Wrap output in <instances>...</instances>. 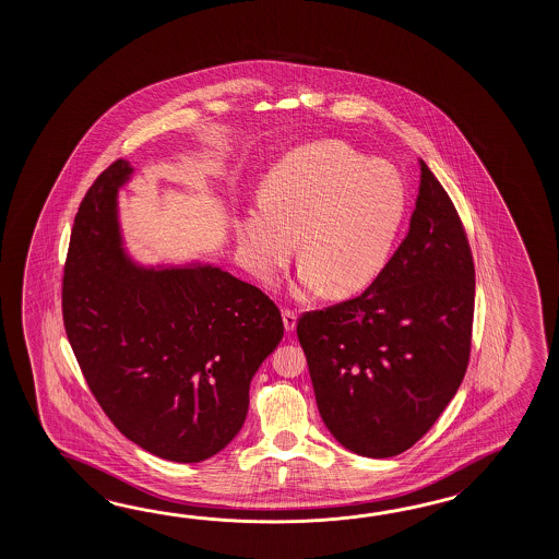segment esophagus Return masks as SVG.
<instances>
[{
	"instance_id": "esophagus-1",
	"label": "esophagus",
	"mask_w": 559,
	"mask_h": 559,
	"mask_svg": "<svg viewBox=\"0 0 559 559\" xmlns=\"http://www.w3.org/2000/svg\"><path fill=\"white\" fill-rule=\"evenodd\" d=\"M282 320H284L285 332L292 333L296 330V311H292V309H284V311H282Z\"/></svg>"
}]
</instances>
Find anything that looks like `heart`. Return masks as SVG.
<instances>
[{"label":"heart","mask_w":559,"mask_h":559,"mask_svg":"<svg viewBox=\"0 0 559 559\" xmlns=\"http://www.w3.org/2000/svg\"><path fill=\"white\" fill-rule=\"evenodd\" d=\"M405 210L407 191L395 167L342 142L301 145L267 171L262 203L236 217L239 260L274 284L297 248V297L325 287L330 296H354L385 270Z\"/></svg>","instance_id":"heart-1"}]
</instances>
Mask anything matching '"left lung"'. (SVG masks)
Returning <instances> with one entry per match:
<instances>
[{
  "label": "left lung",
  "mask_w": 559,
  "mask_h": 559,
  "mask_svg": "<svg viewBox=\"0 0 559 559\" xmlns=\"http://www.w3.org/2000/svg\"><path fill=\"white\" fill-rule=\"evenodd\" d=\"M419 171L409 231L380 277L356 299L297 321L325 428L345 450L378 460L405 452L436 424L472 345L469 243L424 159Z\"/></svg>",
  "instance_id": "left-lung-1"
}]
</instances>
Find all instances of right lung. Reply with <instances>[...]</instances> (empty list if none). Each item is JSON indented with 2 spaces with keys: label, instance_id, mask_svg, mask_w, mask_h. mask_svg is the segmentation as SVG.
<instances>
[{
  "label": "right lung",
  "instance_id": "1",
  "mask_svg": "<svg viewBox=\"0 0 559 559\" xmlns=\"http://www.w3.org/2000/svg\"><path fill=\"white\" fill-rule=\"evenodd\" d=\"M118 159L73 222L63 323L114 426L145 452L198 464L222 452L248 416L250 383L284 337L274 301L212 263L143 265L126 248Z\"/></svg>",
  "mask_w": 559,
  "mask_h": 559
}]
</instances>
